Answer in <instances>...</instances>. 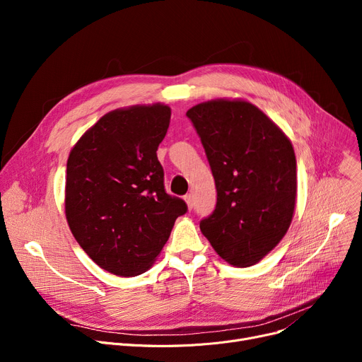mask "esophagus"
<instances>
[{
  "instance_id": "34e87169",
  "label": "esophagus",
  "mask_w": 362,
  "mask_h": 362,
  "mask_svg": "<svg viewBox=\"0 0 362 362\" xmlns=\"http://www.w3.org/2000/svg\"><path fill=\"white\" fill-rule=\"evenodd\" d=\"M185 201L187 204L189 210H192V208H194V197L191 194H187V195H185Z\"/></svg>"
}]
</instances>
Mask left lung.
Masks as SVG:
<instances>
[{"label": "left lung", "instance_id": "8db88e82", "mask_svg": "<svg viewBox=\"0 0 362 362\" xmlns=\"http://www.w3.org/2000/svg\"><path fill=\"white\" fill-rule=\"evenodd\" d=\"M217 189L214 211L199 227L216 252L250 267L286 235L296 201L291 141L246 101L216 100L187 110Z\"/></svg>", "mask_w": 362, "mask_h": 362}]
</instances>
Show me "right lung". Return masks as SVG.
<instances>
[{"instance_id": "1", "label": "right lung", "mask_w": 362, "mask_h": 362, "mask_svg": "<svg viewBox=\"0 0 362 362\" xmlns=\"http://www.w3.org/2000/svg\"><path fill=\"white\" fill-rule=\"evenodd\" d=\"M170 116V107L163 104L114 110L69 156V227L92 261L116 276L146 272L176 218L187 211L182 198L165 192L157 158Z\"/></svg>"}]
</instances>
